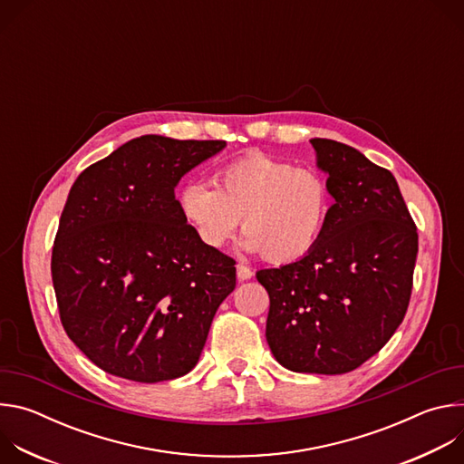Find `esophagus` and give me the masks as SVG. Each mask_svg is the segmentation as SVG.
<instances>
[{
	"label": "esophagus",
	"instance_id": "34e87169",
	"mask_svg": "<svg viewBox=\"0 0 464 464\" xmlns=\"http://www.w3.org/2000/svg\"><path fill=\"white\" fill-rule=\"evenodd\" d=\"M237 277L238 281H247L253 277V272L249 266H244V264H237Z\"/></svg>",
	"mask_w": 464,
	"mask_h": 464
}]
</instances>
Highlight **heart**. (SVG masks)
<instances>
[{
  "instance_id": "b5f03b06",
  "label": "heart",
  "mask_w": 464,
  "mask_h": 464,
  "mask_svg": "<svg viewBox=\"0 0 464 464\" xmlns=\"http://www.w3.org/2000/svg\"><path fill=\"white\" fill-rule=\"evenodd\" d=\"M213 185L190 181L178 190V209L198 240L220 249L242 218V246L270 262L312 251L333 209V192L319 170L260 152L218 169Z\"/></svg>"
}]
</instances>
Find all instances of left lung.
Returning a JSON list of instances; mask_svg holds the SVG:
<instances>
[{"instance_id":"8db88e82","label":"left lung","mask_w":464,"mask_h":464,"mask_svg":"<svg viewBox=\"0 0 464 464\" xmlns=\"http://www.w3.org/2000/svg\"><path fill=\"white\" fill-rule=\"evenodd\" d=\"M334 198L303 258L256 272L270 295L266 340L294 372L343 374L402 323L413 288L417 226L394 176L356 149L312 140Z\"/></svg>"}]
</instances>
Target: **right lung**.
Listing matches in <instances>:
<instances>
[{"mask_svg": "<svg viewBox=\"0 0 464 464\" xmlns=\"http://www.w3.org/2000/svg\"><path fill=\"white\" fill-rule=\"evenodd\" d=\"M224 147L141 136L75 179L51 276L65 334L102 371L154 383L198 363L237 270L198 240L174 187Z\"/></svg>", "mask_w": 464, "mask_h": 464, "instance_id": "add662e5", "label": "right lung"}]
</instances>
